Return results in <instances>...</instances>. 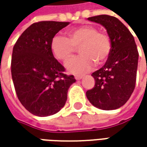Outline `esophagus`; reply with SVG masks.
Listing matches in <instances>:
<instances>
[{
    "mask_svg": "<svg viewBox=\"0 0 147 147\" xmlns=\"http://www.w3.org/2000/svg\"><path fill=\"white\" fill-rule=\"evenodd\" d=\"M74 78H75L76 80H80V79H82V75H75Z\"/></svg>",
    "mask_w": 147,
    "mask_h": 147,
    "instance_id": "esophagus-1",
    "label": "esophagus"
}]
</instances>
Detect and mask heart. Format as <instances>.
<instances>
[{
    "mask_svg": "<svg viewBox=\"0 0 147 147\" xmlns=\"http://www.w3.org/2000/svg\"><path fill=\"white\" fill-rule=\"evenodd\" d=\"M68 38L55 36L51 42V50L54 56L62 62H67L75 53L76 49L81 54L71 59L66 68L73 74H85L95 65L102 64L109 57L111 42L104 32L92 25H83L70 29L67 32Z\"/></svg>",
    "mask_w": 147,
    "mask_h": 147,
    "instance_id": "heart-1",
    "label": "heart"
}]
</instances>
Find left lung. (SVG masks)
Instances as JSON below:
<instances>
[{"label": "left lung", "instance_id": "1", "mask_svg": "<svg viewBox=\"0 0 147 147\" xmlns=\"http://www.w3.org/2000/svg\"><path fill=\"white\" fill-rule=\"evenodd\" d=\"M88 20L105 28L111 51L104 66L92 73L95 86L86 95L99 109L115 110L127 102L135 88L139 55L137 45L127 27L115 17L100 14Z\"/></svg>", "mask_w": 147, "mask_h": 147}]
</instances>
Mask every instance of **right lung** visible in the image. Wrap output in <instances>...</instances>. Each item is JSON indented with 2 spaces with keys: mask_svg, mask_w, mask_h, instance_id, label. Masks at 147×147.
Masks as SVG:
<instances>
[{
  "mask_svg": "<svg viewBox=\"0 0 147 147\" xmlns=\"http://www.w3.org/2000/svg\"><path fill=\"white\" fill-rule=\"evenodd\" d=\"M69 24L34 23L14 44L11 59L14 89L21 104L34 115L46 117L59 111L70 85L76 82L74 75L65 74L51 50L52 38Z\"/></svg>",
  "mask_w": 147,
  "mask_h": 147,
  "instance_id": "obj_1",
  "label": "right lung"
}]
</instances>
